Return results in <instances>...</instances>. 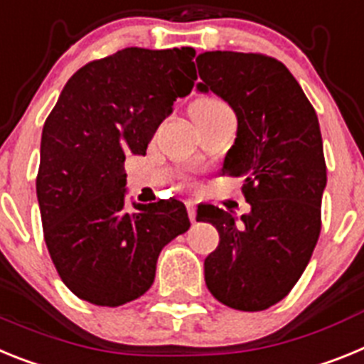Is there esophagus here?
I'll return each mask as SVG.
<instances>
[{"instance_id":"obj_1","label":"esophagus","mask_w":364,"mask_h":364,"mask_svg":"<svg viewBox=\"0 0 364 364\" xmlns=\"http://www.w3.org/2000/svg\"><path fill=\"white\" fill-rule=\"evenodd\" d=\"M186 213H188V218L194 223L196 221V203L194 201H186Z\"/></svg>"}]
</instances>
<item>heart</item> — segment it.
Wrapping results in <instances>:
<instances>
[{"label":"heart","instance_id":"heart-1","mask_svg":"<svg viewBox=\"0 0 364 364\" xmlns=\"http://www.w3.org/2000/svg\"><path fill=\"white\" fill-rule=\"evenodd\" d=\"M218 109H229L223 102L218 99H201L192 106V115L196 113H208V112H218Z\"/></svg>","mask_w":364,"mask_h":364}]
</instances>
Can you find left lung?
I'll return each mask as SVG.
<instances>
[{
  "label": "left lung",
  "mask_w": 364,
  "mask_h": 364,
  "mask_svg": "<svg viewBox=\"0 0 364 364\" xmlns=\"http://www.w3.org/2000/svg\"><path fill=\"white\" fill-rule=\"evenodd\" d=\"M196 64L198 91H213L238 119L221 173L243 178L251 205L240 220L214 205L198 207L196 220L220 235L205 258V282L221 304L262 311L291 291L317 245L326 188L317 113L271 56L213 50Z\"/></svg>",
  "instance_id": "1"
}]
</instances>
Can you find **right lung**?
Masks as SVG:
<instances>
[{
    "label": "right lung",
    "instance_id": "right-lung-1",
    "mask_svg": "<svg viewBox=\"0 0 364 364\" xmlns=\"http://www.w3.org/2000/svg\"><path fill=\"white\" fill-rule=\"evenodd\" d=\"M192 47H128L68 80L47 117L36 196L43 238L78 299L115 308L156 278L161 249L191 227L181 201L126 207L124 161L144 156L173 100L194 86Z\"/></svg>",
    "mask_w": 364,
    "mask_h": 364
}]
</instances>
